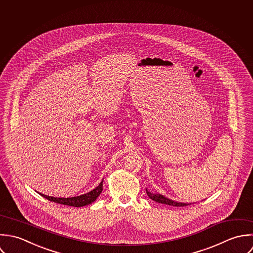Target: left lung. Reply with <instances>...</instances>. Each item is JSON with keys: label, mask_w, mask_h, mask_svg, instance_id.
<instances>
[{"label": "left lung", "mask_w": 253, "mask_h": 253, "mask_svg": "<svg viewBox=\"0 0 253 253\" xmlns=\"http://www.w3.org/2000/svg\"><path fill=\"white\" fill-rule=\"evenodd\" d=\"M147 194H148L149 198L152 199V201L159 202V203H162V204L173 205V206H187V205H189V203H182V202L171 201V200H169V199H167V198H165L164 196L159 195V194H152V193H150L148 190H147Z\"/></svg>", "instance_id": "8db88e82"}]
</instances>
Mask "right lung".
<instances>
[{"mask_svg":"<svg viewBox=\"0 0 253 253\" xmlns=\"http://www.w3.org/2000/svg\"><path fill=\"white\" fill-rule=\"evenodd\" d=\"M101 192H102V181H101V184L97 188H95L93 191H91L85 195L79 196V197L53 198V197L45 196L43 194H40V195L52 202H56V203L63 204V205H69V206H73V207H81V206H85V205H88V204L95 202L97 200V198L101 195Z\"/></svg>","mask_w":253,"mask_h":253,"instance_id":"right-lung-1","label":"right lung"}]
</instances>
